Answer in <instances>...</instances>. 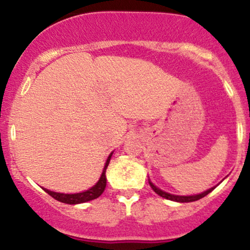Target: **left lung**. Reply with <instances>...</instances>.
I'll return each mask as SVG.
<instances>
[{
  "label": "left lung",
  "mask_w": 250,
  "mask_h": 250,
  "mask_svg": "<svg viewBox=\"0 0 250 250\" xmlns=\"http://www.w3.org/2000/svg\"><path fill=\"white\" fill-rule=\"evenodd\" d=\"M149 185H150L151 189H153L155 193H156L157 195H160V196L165 197V199H167V200L175 201V202H182V203H183V202H194V201H197V200L202 199V197H205L206 195H208L209 193H210V191L213 190V189H215V187H213V188L208 189V190L203 191V193L197 194V195H190V196H180V195H173V194L166 193V191L161 190V189L157 188L156 186L153 185L150 180H149Z\"/></svg>",
  "instance_id": "8db88e82"
}]
</instances>
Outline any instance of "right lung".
I'll use <instances>...</instances> for the list:
<instances>
[{"mask_svg": "<svg viewBox=\"0 0 250 250\" xmlns=\"http://www.w3.org/2000/svg\"><path fill=\"white\" fill-rule=\"evenodd\" d=\"M111 155H113V153L108 156L107 162H105L104 168H103L102 175H101V177H100V180L97 181V183L94 186V187L88 189V190L82 191V193H76V194H63V193H55V191L48 190V189H45V188H43V189H44L45 193L49 194L51 197H54L55 200L60 201V202L67 203V205H79V203L88 202V201L95 200L103 193V191H104L105 186H107L105 170H107L109 162H110Z\"/></svg>", "mask_w": 250, "mask_h": 250, "instance_id": "1", "label": "right lung"}]
</instances>
